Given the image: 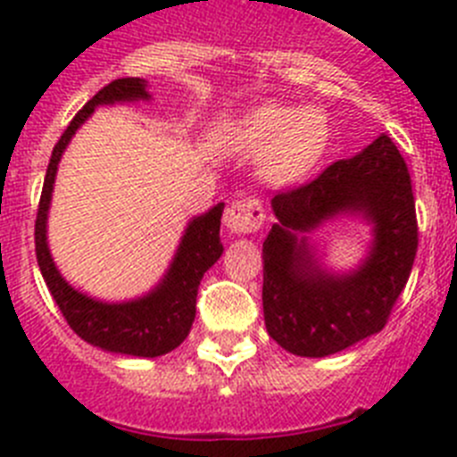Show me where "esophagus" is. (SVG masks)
<instances>
[{
	"mask_svg": "<svg viewBox=\"0 0 457 457\" xmlns=\"http://www.w3.org/2000/svg\"><path fill=\"white\" fill-rule=\"evenodd\" d=\"M265 220V210L263 204L253 196L249 199L233 201L224 212V226L231 233H237V236H245V233H253L263 226Z\"/></svg>",
	"mask_w": 457,
	"mask_h": 457,
	"instance_id": "34e87169",
	"label": "esophagus"
}]
</instances>
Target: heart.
Wrapping results in <instances>:
<instances>
[{"label":"heart","mask_w":457,"mask_h":457,"mask_svg":"<svg viewBox=\"0 0 457 457\" xmlns=\"http://www.w3.org/2000/svg\"><path fill=\"white\" fill-rule=\"evenodd\" d=\"M233 144L245 155L261 157V176L284 187L304 180L318 167L329 144V125L316 109L263 103L245 114Z\"/></svg>","instance_id":"1"}]
</instances>
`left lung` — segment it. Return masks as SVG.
I'll return each mask as SVG.
<instances>
[{
	"label": "left lung",
	"instance_id": "8db88e82",
	"mask_svg": "<svg viewBox=\"0 0 457 457\" xmlns=\"http://www.w3.org/2000/svg\"><path fill=\"white\" fill-rule=\"evenodd\" d=\"M272 210L277 224L263 242L270 337L297 357H327L378 334L405 288L419 245L410 171L394 141L379 135L316 180L278 192ZM341 214L374 226L370 253L350 273L322 269L305 237Z\"/></svg>",
	"mask_w": 457,
	"mask_h": 457
}]
</instances>
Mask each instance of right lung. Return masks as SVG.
<instances>
[{"mask_svg":"<svg viewBox=\"0 0 457 457\" xmlns=\"http://www.w3.org/2000/svg\"><path fill=\"white\" fill-rule=\"evenodd\" d=\"M146 88L148 82L141 78L114 79L79 109L52 151L43 194H40L38 215H36V258H38L40 274L72 332L96 348L130 354V357H160L179 348L187 338L196 316V293L201 278L224 252L220 240L224 204L212 205L208 212L189 221L160 284L146 295L128 302L96 300L68 284L56 270L54 258L47 247V212H50L56 169L62 162L63 151L84 120L96 112V107L103 104L151 100Z\"/></svg>","mask_w":457,"mask_h":457,"instance_id":"obj_1","label":"right lung"}]
</instances>
